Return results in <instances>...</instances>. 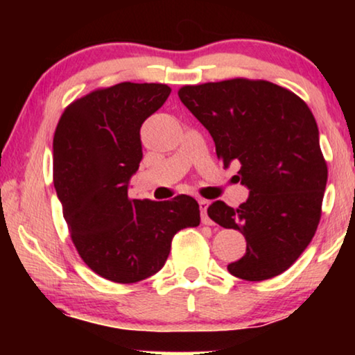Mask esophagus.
Wrapping results in <instances>:
<instances>
[{
	"instance_id": "1",
	"label": "esophagus",
	"mask_w": 355,
	"mask_h": 355,
	"mask_svg": "<svg viewBox=\"0 0 355 355\" xmlns=\"http://www.w3.org/2000/svg\"><path fill=\"white\" fill-rule=\"evenodd\" d=\"M208 205H210V202L205 200V198H200V200H198V207H200L202 223H203V225H211V220H210V218H208V215H207V208H208Z\"/></svg>"
}]
</instances>
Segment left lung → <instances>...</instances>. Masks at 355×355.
<instances>
[{"label": "left lung", "mask_w": 355, "mask_h": 355, "mask_svg": "<svg viewBox=\"0 0 355 355\" xmlns=\"http://www.w3.org/2000/svg\"><path fill=\"white\" fill-rule=\"evenodd\" d=\"M178 95L210 132L225 168L241 164L237 178L249 189L239 208L221 200L208 207L213 221L247 241L227 270L247 281L281 275L307 249L322 216L328 168L312 111L266 80L186 85Z\"/></svg>", "instance_id": "8db88e82"}]
</instances>
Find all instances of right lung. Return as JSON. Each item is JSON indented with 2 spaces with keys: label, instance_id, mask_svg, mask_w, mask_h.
<instances>
[{
  "label": "right lung",
  "instance_id": "1",
  "mask_svg": "<svg viewBox=\"0 0 355 355\" xmlns=\"http://www.w3.org/2000/svg\"><path fill=\"white\" fill-rule=\"evenodd\" d=\"M171 94L164 84L121 82L72 101L53 139V182L80 259L101 278L137 283L158 273L171 241L200 225L196 198H129L142 159L140 128Z\"/></svg>",
  "mask_w": 355,
  "mask_h": 355
}]
</instances>
